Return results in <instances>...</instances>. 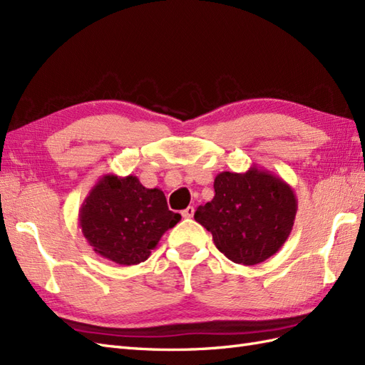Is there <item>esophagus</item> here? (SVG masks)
<instances>
[{
	"label": "esophagus",
	"mask_w": 365,
	"mask_h": 365,
	"mask_svg": "<svg viewBox=\"0 0 365 365\" xmlns=\"http://www.w3.org/2000/svg\"><path fill=\"white\" fill-rule=\"evenodd\" d=\"M182 216H183L185 219H191V217L194 216V207H188L186 210H183V211H182Z\"/></svg>",
	"instance_id": "1"
}]
</instances>
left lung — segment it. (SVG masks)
<instances>
[{
    "instance_id": "1",
    "label": "left lung",
    "mask_w": 365,
    "mask_h": 365,
    "mask_svg": "<svg viewBox=\"0 0 365 365\" xmlns=\"http://www.w3.org/2000/svg\"><path fill=\"white\" fill-rule=\"evenodd\" d=\"M214 191V199L199 207L194 219L211 232L220 253L242 265H256L276 255L296 217L292 186L251 166L247 173L217 174Z\"/></svg>"
}]
</instances>
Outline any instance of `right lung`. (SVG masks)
Here are the masks:
<instances>
[{
	"mask_svg": "<svg viewBox=\"0 0 365 365\" xmlns=\"http://www.w3.org/2000/svg\"><path fill=\"white\" fill-rule=\"evenodd\" d=\"M180 214L168 210L162 190H149L135 175L106 174L81 203L83 236L101 257L118 265H137L151 255Z\"/></svg>",
	"mask_w": 365,
	"mask_h": 365,
	"instance_id": "add662e5",
	"label": "right lung"
}]
</instances>
